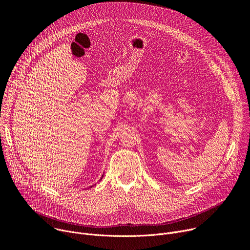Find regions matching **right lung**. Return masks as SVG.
I'll return each instance as SVG.
<instances>
[{
	"label": "right lung",
	"instance_id": "add662e5",
	"mask_svg": "<svg viewBox=\"0 0 250 250\" xmlns=\"http://www.w3.org/2000/svg\"><path fill=\"white\" fill-rule=\"evenodd\" d=\"M103 177H104V176H102V179H103ZM102 179H101V180H102ZM91 187H92V186H91Z\"/></svg>",
	"mask_w": 250,
	"mask_h": 250
}]
</instances>
